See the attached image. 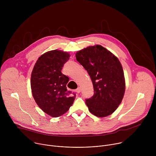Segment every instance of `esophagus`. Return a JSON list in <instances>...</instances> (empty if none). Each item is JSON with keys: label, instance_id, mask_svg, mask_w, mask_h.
I'll return each mask as SVG.
<instances>
[{"label": "esophagus", "instance_id": "34e87169", "mask_svg": "<svg viewBox=\"0 0 156 156\" xmlns=\"http://www.w3.org/2000/svg\"><path fill=\"white\" fill-rule=\"evenodd\" d=\"M81 88L79 87H78L77 89H76V93H80V92H81Z\"/></svg>", "mask_w": 156, "mask_h": 156}]
</instances>
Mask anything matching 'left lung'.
Wrapping results in <instances>:
<instances>
[{"label": "left lung", "instance_id": "left-lung-1", "mask_svg": "<svg viewBox=\"0 0 156 156\" xmlns=\"http://www.w3.org/2000/svg\"><path fill=\"white\" fill-rule=\"evenodd\" d=\"M76 58L93 82L94 95L86 100L90 112L98 117L111 115L122 102L125 91L124 73L119 58L101 45L78 51Z\"/></svg>", "mask_w": 156, "mask_h": 156}]
</instances>
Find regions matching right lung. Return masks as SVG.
<instances>
[{
	"label": "right lung",
	"mask_w": 156,
	"mask_h": 156,
	"mask_svg": "<svg viewBox=\"0 0 156 156\" xmlns=\"http://www.w3.org/2000/svg\"><path fill=\"white\" fill-rule=\"evenodd\" d=\"M70 56L60 50L48 51L38 58L31 73L34 99L44 112L52 117L67 112L75 99L76 94L66 89L69 78L61 72Z\"/></svg>",
	"instance_id": "1"
}]
</instances>
